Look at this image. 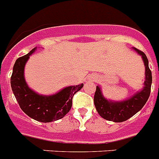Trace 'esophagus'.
Wrapping results in <instances>:
<instances>
[{"instance_id":"1","label":"esophagus","mask_w":159,"mask_h":159,"mask_svg":"<svg viewBox=\"0 0 159 159\" xmlns=\"http://www.w3.org/2000/svg\"><path fill=\"white\" fill-rule=\"evenodd\" d=\"M91 79H92V80H94L95 78H94V77H92V78H91Z\"/></svg>"}]
</instances>
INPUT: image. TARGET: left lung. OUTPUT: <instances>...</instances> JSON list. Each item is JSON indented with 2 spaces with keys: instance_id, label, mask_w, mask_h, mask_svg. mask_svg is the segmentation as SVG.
Wrapping results in <instances>:
<instances>
[{
  "instance_id": "8db88e82",
  "label": "left lung",
  "mask_w": 159,
  "mask_h": 159,
  "mask_svg": "<svg viewBox=\"0 0 159 159\" xmlns=\"http://www.w3.org/2000/svg\"><path fill=\"white\" fill-rule=\"evenodd\" d=\"M138 55L142 56L145 65V81L143 88L139 92L124 100H108L104 96L100 86H96L94 96V104L101 117L113 122H123L132 117L143 108L149 99L152 84V73L149 67L147 57L142 51L133 47Z\"/></svg>"
}]
</instances>
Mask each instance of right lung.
<instances>
[{"label":"right lung","instance_id":"add662e5","mask_svg":"<svg viewBox=\"0 0 159 159\" xmlns=\"http://www.w3.org/2000/svg\"><path fill=\"white\" fill-rule=\"evenodd\" d=\"M37 47L27 55L16 60L10 79L11 88L15 98L21 110L27 116L40 122H51L59 120L70 111L72 106V97L80 90L84 84L66 87L55 94L42 95L30 88L24 76L25 63Z\"/></svg>","mask_w":159,"mask_h":159}]
</instances>
